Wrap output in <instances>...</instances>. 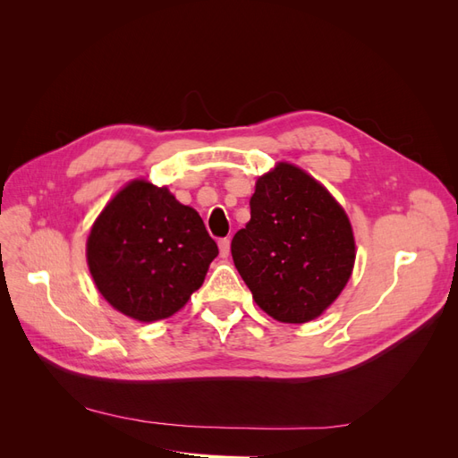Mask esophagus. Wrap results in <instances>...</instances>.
Returning a JSON list of instances; mask_svg holds the SVG:
<instances>
[{"label": "esophagus", "instance_id": "obj_1", "mask_svg": "<svg viewBox=\"0 0 458 458\" xmlns=\"http://www.w3.org/2000/svg\"><path fill=\"white\" fill-rule=\"evenodd\" d=\"M217 244H219V252H221V256L227 258V256H229V252H231V241H229V239H219V241H217Z\"/></svg>", "mask_w": 458, "mask_h": 458}]
</instances>
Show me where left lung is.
Returning <instances> with one entry per match:
<instances>
[{
  "label": "left lung",
  "mask_w": 458,
  "mask_h": 458,
  "mask_svg": "<svg viewBox=\"0 0 458 458\" xmlns=\"http://www.w3.org/2000/svg\"><path fill=\"white\" fill-rule=\"evenodd\" d=\"M234 267L258 306L281 323H308L348 283L355 241L330 192L293 164L261 175L250 221L231 241Z\"/></svg>",
  "instance_id": "1"
}]
</instances>
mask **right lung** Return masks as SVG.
<instances>
[{"instance_id":"right-lung-1","label":"right lung","mask_w":458,"mask_h":458,"mask_svg":"<svg viewBox=\"0 0 458 458\" xmlns=\"http://www.w3.org/2000/svg\"><path fill=\"white\" fill-rule=\"evenodd\" d=\"M216 256L202 217L165 187L147 182L123 187L88 239V266L99 293L143 323L182 310Z\"/></svg>"}]
</instances>
